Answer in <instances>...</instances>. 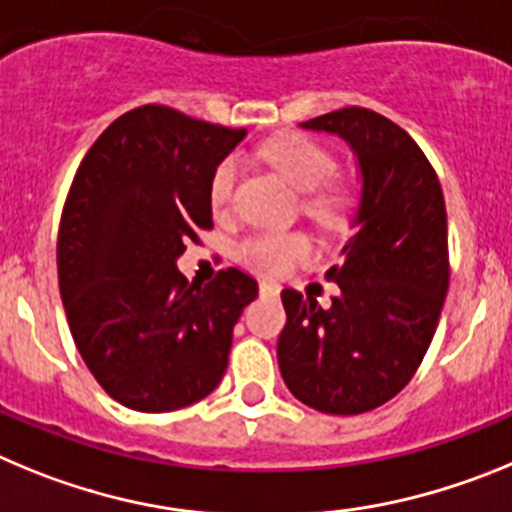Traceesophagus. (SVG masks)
I'll return each mask as SVG.
<instances>
[{
    "instance_id": "1",
    "label": "esophagus",
    "mask_w": 512,
    "mask_h": 512,
    "mask_svg": "<svg viewBox=\"0 0 512 512\" xmlns=\"http://www.w3.org/2000/svg\"><path fill=\"white\" fill-rule=\"evenodd\" d=\"M260 296L262 298H278L280 296V285L273 283V280H262V283H260Z\"/></svg>"
}]
</instances>
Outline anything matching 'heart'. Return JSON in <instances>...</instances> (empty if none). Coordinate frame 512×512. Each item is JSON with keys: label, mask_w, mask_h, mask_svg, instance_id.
Returning a JSON list of instances; mask_svg holds the SVG:
<instances>
[{"label": "heart", "mask_w": 512, "mask_h": 512, "mask_svg": "<svg viewBox=\"0 0 512 512\" xmlns=\"http://www.w3.org/2000/svg\"><path fill=\"white\" fill-rule=\"evenodd\" d=\"M260 155L275 173L296 191L306 193V211L324 224L342 222L349 209V193L334 186L336 158L306 135H280L260 147ZM237 183V160L227 158L211 173L209 199L216 211L232 204ZM234 255L245 267L262 275H283L290 267L303 265L313 257V245L303 232H252L234 247Z\"/></svg>", "instance_id": "1"}]
</instances>
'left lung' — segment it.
Here are the masks:
<instances>
[{"instance_id":"left-lung-1","label":"left lung","mask_w":512,"mask_h":512,"mask_svg":"<svg viewBox=\"0 0 512 512\" xmlns=\"http://www.w3.org/2000/svg\"><path fill=\"white\" fill-rule=\"evenodd\" d=\"M301 127L352 147L362 193L342 262L326 273L339 285L331 306L280 293L288 321L278 365L308 408L357 416L395 398L434 339L449 288L444 193L416 140L372 109H336Z\"/></svg>"}]
</instances>
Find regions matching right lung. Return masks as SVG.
Wrapping results in <instances>:
<instances>
[{"label":"right lung","mask_w":512,"mask_h":512,"mask_svg":"<svg viewBox=\"0 0 512 512\" xmlns=\"http://www.w3.org/2000/svg\"><path fill=\"white\" fill-rule=\"evenodd\" d=\"M247 130L147 104L114 119L76 170L58 229V285L86 367L132 411H178L227 370L257 283L227 267L206 285L178 273L211 229V173Z\"/></svg>","instance_id":"obj_1"}]
</instances>
